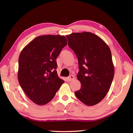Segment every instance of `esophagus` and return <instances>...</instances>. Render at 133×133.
<instances>
[{
	"label": "esophagus",
	"instance_id": "1",
	"mask_svg": "<svg viewBox=\"0 0 133 133\" xmlns=\"http://www.w3.org/2000/svg\"><path fill=\"white\" fill-rule=\"evenodd\" d=\"M75 76L70 75L69 76V77H67V80L69 81V82H70V81H73V80H75Z\"/></svg>",
	"mask_w": 133,
	"mask_h": 133
}]
</instances>
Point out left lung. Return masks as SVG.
Wrapping results in <instances>:
<instances>
[{
    "label": "left lung",
    "instance_id": "left-lung-1",
    "mask_svg": "<svg viewBox=\"0 0 133 133\" xmlns=\"http://www.w3.org/2000/svg\"><path fill=\"white\" fill-rule=\"evenodd\" d=\"M66 37L77 56L80 69L77 77L81 88L75 95L89 106L98 104L109 91L114 75L109 47L91 32L73 33Z\"/></svg>",
    "mask_w": 133,
    "mask_h": 133
}]
</instances>
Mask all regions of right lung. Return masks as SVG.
Instances as JSON below:
<instances>
[{"label":"right lung","mask_w":133,"mask_h":133,"mask_svg":"<svg viewBox=\"0 0 133 133\" xmlns=\"http://www.w3.org/2000/svg\"><path fill=\"white\" fill-rule=\"evenodd\" d=\"M67 40L64 36L36 37L22 50L19 57L18 80L27 96L42 105L50 102L64 83L58 77L56 59Z\"/></svg>","instance_id":"right-lung-1"}]
</instances>
